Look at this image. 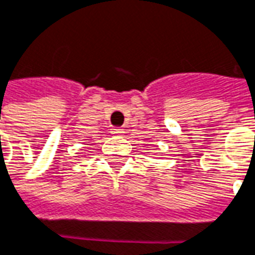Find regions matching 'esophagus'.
Returning <instances> with one entry per match:
<instances>
[{"label": "esophagus", "mask_w": 255, "mask_h": 255, "mask_svg": "<svg viewBox=\"0 0 255 255\" xmlns=\"http://www.w3.org/2000/svg\"><path fill=\"white\" fill-rule=\"evenodd\" d=\"M113 131V134H116V135H121L122 134V133H125V131H124V129H121V128H116V129H112Z\"/></svg>", "instance_id": "esophagus-1"}]
</instances>
